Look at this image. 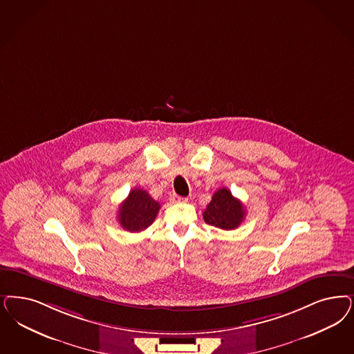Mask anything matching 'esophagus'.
Returning a JSON list of instances; mask_svg holds the SVG:
<instances>
[{"instance_id": "1", "label": "esophagus", "mask_w": 354, "mask_h": 354, "mask_svg": "<svg viewBox=\"0 0 354 354\" xmlns=\"http://www.w3.org/2000/svg\"><path fill=\"white\" fill-rule=\"evenodd\" d=\"M175 203H185V201H188V198H185V197H182V196H174V198H172Z\"/></svg>"}]
</instances>
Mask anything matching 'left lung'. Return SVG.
Wrapping results in <instances>:
<instances>
[{
    "label": "left lung",
    "instance_id": "1",
    "mask_svg": "<svg viewBox=\"0 0 354 354\" xmlns=\"http://www.w3.org/2000/svg\"><path fill=\"white\" fill-rule=\"evenodd\" d=\"M245 210L241 200L232 195L227 188H220L212 196L210 203L203 213L207 225L222 230L236 229L244 220Z\"/></svg>",
    "mask_w": 354,
    "mask_h": 354
}]
</instances>
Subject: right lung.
Instances as JSON below:
<instances>
[{
	"label": "right lung",
	"instance_id": "right-lung-1",
	"mask_svg": "<svg viewBox=\"0 0 354 354\" xmlns=\"http://www.w3.org/2000/svg\"><path fill=\"white\" fill-rule=\"evenodd\" d=\"M159 207V203L151 198L147 191L134 188L119 207L118 220L127 232H142L154 222Z\"/></svg>",
	"mask_w": 354,
	"mask_h": 354
}]
</instances>
